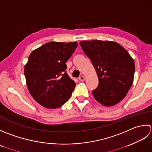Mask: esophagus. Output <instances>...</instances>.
<instances>
[{"label": "esophagus", "instance_id": "obj_1", "mask_svg": "<svg viewBox=\"0 0 152 152\" xmlns=\"http://www.w3.org/2000/svg\"><path fill=\"white\" fill-rule=\"evenodd\" d=\"M79 79L80 80H81V81H83V80H85V77H84V76H80V77H79Z\"/></svg>", "mask_w": 152, "mask_h": 152}]
</instances>
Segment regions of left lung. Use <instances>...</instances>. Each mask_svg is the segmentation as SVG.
I'll use <instances>...</instances> for the list:
<instances>
[{"instance_id": "8db88e82", "label": "left lung", "mask_w": 152, "mask_h": 152, "mask_svg": "<svg viewBox=\"0 0 152 152\" xmlns=\"http://www.w3.org/2000/svg\"><path fill=\"white\" fill-rule=\"evenodd\" d=\"M83 51L91 60L98 77L92 95L104 106H112L125 97L134 80L135 64L129 52L110 41L80 42Z\"/></svg>"}]
</instances>
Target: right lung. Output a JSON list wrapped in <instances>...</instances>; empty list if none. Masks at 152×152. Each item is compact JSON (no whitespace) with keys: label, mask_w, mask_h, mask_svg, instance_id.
<instances>
[{"label":"right lung","mask_w":152,"mask_h":152,"mask_svg":"<svg viewBox=\"0 0 152 152\" xmlns=\"http://www.w3.org/2000/svg\"><path fill=\"white\" fill-rule=\"evenodd\" d=\"M77 47L76 42H50L29 55L24 75L31 95L41 106L55 109L69 100L75 83L67 75L66 63Z\"/></svg>","instance_id":"obj_1"}]
</instances>
